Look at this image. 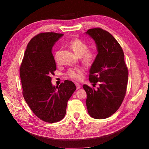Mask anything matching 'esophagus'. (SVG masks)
<instances>
[{
	"label": "esophagus",
	"instance_id": "1",
	"mask_svg": "<svg viewBox=\"0 0 149 149\" xmlns=\"http://www.w3.org/2000/svg\"><path fill=\"white\" fill-rule=\"evenodd\" d=\"M76 88H77V89H80L81 88V86L79 84H78V83L76 84Z\"/></svg>",
	"mask_w": 149,
	"mask_h": 149
}]
</instances>
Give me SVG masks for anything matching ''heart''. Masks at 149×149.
I'll return each mask as SVG.
<instances>
[{
	"label": "heart",
	"mask_w": 149,
	"mask_h": 149,
	"mask_svg": "<svg viewBox=\"0 0 149 149\" xmlns=\"http://www.w3.org/2000/svg\"><path fill=\"white\" fill-rule=\"evenodd\" d=\"M70 46L73 49L76 55L81 56V60L85 65H90L95 59V53L93 50H88V46L82 40L75 38L72 40L70 43ZM60 51L58 50L55 54V59L58 61ZM84 70L83 68L77 67L71 68L67 72V75L71 79L79 81L82 78Z\"/></svg>",
	"instance_id": "heart-1"
}]
</instances>
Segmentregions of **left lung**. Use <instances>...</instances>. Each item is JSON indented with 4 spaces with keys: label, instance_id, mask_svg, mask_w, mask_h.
<instances>
[{
    "label": "left lung",
    "instance_id": "1",
    "mask_svg": "<svg viewBox=\"0 0 149 149\" xmlns=\"http://www.w3.org/2000/svg\"><path fill=\"white\" fill-rule=\"evenodd\" d=\"M85 33L94 40L97 51L89 70V79L94 84H99L97 89L83 85L87 94L86 104L93 118L106 119L118 111L126 93L128 70L124 54L119 43L108 31L96 28Z\"/></svg>",
    "mask_w": 149,
    "mask_h": 149
}]
</instances>
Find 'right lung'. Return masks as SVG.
I'll list each match as a JSON object with an SVG mask.
<instances>
[{
    "mask_svg": "<svg viewBox=\"0 0 149 149\" xmlns=\"http://www.w3.org/2000/svg\"><path fill=\"white\" fill-rule=\"evenodd\" d=\"M63 36L62 33L48 32L31 38L20 68L26 102L38 118L49 123L63 119L67 102L76 89L71 81L65 80L56 87L51 81L50 76L56 68L52 48Z\"/></svg>",
    "mask_w": 149,
    "mask_h": 149,
    "instance_id": "right-lung-1",
    "label": "right lung"
}]
</instances>
